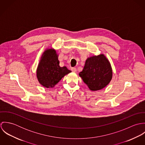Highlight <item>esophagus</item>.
<instances>
[{"mask_svg": "<svg viewBox=\"0 0 145 145\" xmlns=\"http://www.w3.org/2000/svg\"><path fill=\"white\" fill-rule=\"evenodd\" d=\"M71 71H72V72H76V71H77V69H76V67H72L71 68Z\"/></svg>", "mask_w": 145, "mask_h": 145, "instance_id": "1", "label": "esophagus"}]
</instances>
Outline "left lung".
Returning a JSON list of instances; mask_svg holds the SVG:
<instances>
[{"label":"left lung","instance_id":"8db88e82","mask_svg":"<svg viewBox=\"0 0 145 145\" xmlns=\"http://www.w3.org/2000/svg\"><path fill=\"white\" fill-rule=\"evenodd\" d=\"M110 63L103 54L88 57L79 75L90 90L97 91L105 88L112 79Z\"/></svg>","mask_w":145,"mask_h":145}]
</instances>
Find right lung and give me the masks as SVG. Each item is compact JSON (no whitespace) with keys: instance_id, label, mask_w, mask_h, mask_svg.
Listing matches in <instances>:
<instances>
[{"instance_id":"add662e5","label":"right lung","mask_w":145,"mask_h":145,"mask_svg":"<svg viewBox=\"0 0 145 145\" xmlns=\"http://www.w3.org/2000/svg\"><path fill=\"white\" fill-rule=\"evenodd\" d=\"M59 63L58 55L54 49L44 51L36 71L37 79L43 86L54 87L65 75L71 72L66 66L60 67Z\"/></svg>"}]
</instances>
